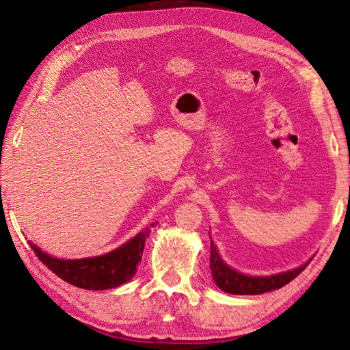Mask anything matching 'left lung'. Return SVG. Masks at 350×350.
<instances>
[{"instance_id":"obj_1","label":"left lung","mask_w":350,"mask_h":350,"mask_svg":"<svg viewBox=\"0 0 350 350\" xmlns=\"http://www.w3.org/2000/svg\"><path fill=\"white\" fill-rule=\"evenodd\" d=\"M210 250V270L213 281H215L216 286L224 290L225 293L232 295H260L265 292H271V290L281 288L290 281H293L310 262L309 259L307 262L301 264L299 267L280 271V273L273 275H247L225 262L213 241Z\"/></svg>"}]
</instances>
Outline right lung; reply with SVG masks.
<instances>
[{"instance_id":"obj_1","label":"right lung","mask_w":350,"mask_h":350,"mask_svg":"<svg viewBox=\"0 0 350 350\" xmlns=\"http://www.w3.org/2000/svg\"><path fill=\"white\" fill-rule=\"evenodd\" d=\"M152 225H148L114 250L90 258L62 259L51 256L32 241H27V244L41 262L63 281L86 290H108L131 281L133 276L137 273V264L142 260L145 241L151 233Z\"/></svg>"}]
</instances>
